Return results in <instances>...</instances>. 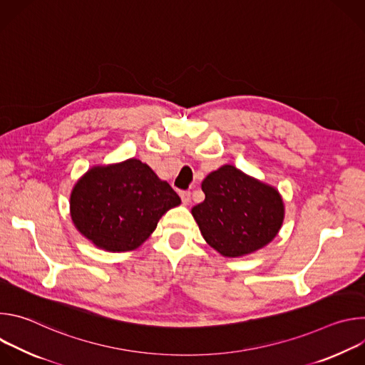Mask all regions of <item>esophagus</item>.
Here are the masks:
<instances>
[{"instance_id": "1", "label": "esophagus", "mask_w": 365, "mask_h": 365, "mask_svg": "<svg viewBox=\"0 0 365 365\" xmlns=\"http://www.w3.org/2000/svg\"><path fill=\"white\" fill-rule=\"evenodd\" d=\"M180 197H182L183 205H189L190 203V192H187V190L180 192Z\"/></svg>"}]
</instances>
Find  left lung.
<instances>
[{
    "instance_id": "obj_1",
    "label": "left lung",
    "mask_w": 365,
    "mask_h": 365,
    "mask_svg": "<svg viewBox=\"0 0 365 365\" xmlns=\"http://www.w3.org/2000/svg\"><path fill=\"white\" fill-rule=\"evenodd\" d=\"M205 200L192 207L202 237L228 258L262 250L279 234L284 220L280 192L224 165L202 182Z\"/></svg>"
}]
</instances>
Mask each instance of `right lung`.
I'll return each instance as SVG.
<instances>
[{
    "instance_id": "obj_1",
    "label": "right lung",
    "mask_w": 365,
    "mask_h": 365,
    "mask_svg": "<svg viewBox=\"0 0 365 365\" xmlns=\"http://www.w3.org/2000/svg\"><path fill=\"white\" fill-rule=\"evenodd\" d=\"M180 197L138 159L91 168L73 186L71 217L93 245L110 252L138 248Z\"/></svg>"
}]
</instances>
